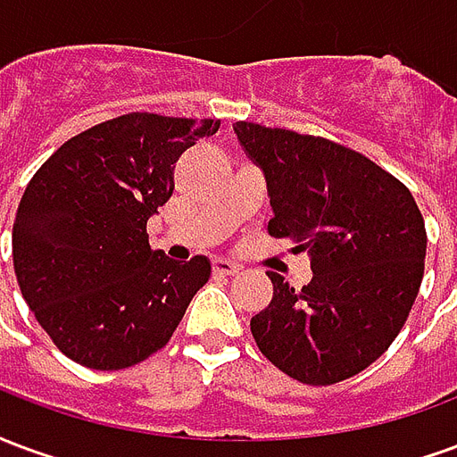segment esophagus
<instances>
[{
	"mask_svg": "<svg viewBox=\"0 0 457 457\" xmlns=\"http://www.w3.org/2000/svg\"><path fill=\"white\" fill-rule=\"evenodd\" d=\"M212 271L220 274V277H235L239 271V267L237 264H232V262H228V259H215V262H212Z\"/></svg>",
	"mask_w": 457,
	"mask_h": 457,
	"instance_id": "34e87169",
	"label": "esophagus"
}]
</instances>
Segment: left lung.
Here are the masks:
<instances>
[{
  "label": "left lung",
  "instance_id": "1",
  "mask_svg": "<svg viewBox=\"0 0 457 457\" xmlns=\"http://www.w3.org/2000/svg\"><path fill=\"white\" fill-rule=\"evenodd\" d=\"M235 134L264 170L269 235L308 252L313 271L301 291L267 271L274 296L252 336L298 382H343L382 357L409 318L426 259L421 210L402 180L343 144L254 121Z\"/></svg>",
  "mask_w": 457,
  "mask_h": 457
}]
</instances>
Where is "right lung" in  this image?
Returning a JSON list of instances; mask_svg holds the SVG:
<instances>
[{
  "mask_svg": "<svg viewBox=\"0 0 457 457\" xmlns=\"http://www.w3.org/2000/svg\"><path fill=\"white\" fill-rule=\"evenodd\" d=\"M220 121L129 112L68 139L29 180L12 229L21 296L54 345L90 370H124L169 343L210 262L149 247L186 149Z\"/></svg>",
  "mask_w": 457,
  "mask_h": 457,
  "instance_id": "right-lung-1",
  "label": "right lung"
}]
</instances>
